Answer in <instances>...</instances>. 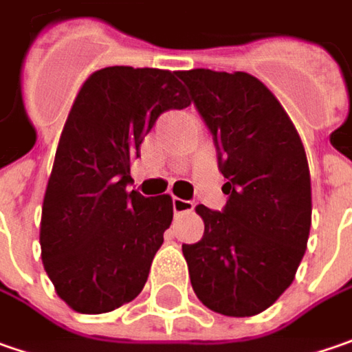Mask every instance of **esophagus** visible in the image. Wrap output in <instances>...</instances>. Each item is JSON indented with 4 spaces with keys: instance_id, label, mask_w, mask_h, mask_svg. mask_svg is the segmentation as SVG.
I'll return each mask as SVG.
<instances>
[{
    "instance_id": "esophagus-1",
    "label": "esophagus",
    "mask_w": 352,
    "mask_h": 352,
    "mask_svg": "<svg viewBox=\"0 0 352 352\" xmlns=\"http://www.w3.org/2000/svg\"><path fill=\"white\" fill-rule=\"evenodd\" d=\"M195 208V203L192 201H185V199H173V210L175 214H183V212H191Z\"/></svg>"
}]
</instances>
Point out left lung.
<instances>
[{
	"label": "left lung",
	"instance_id": "1",
	"mask_svg": "<svg viewBox=\"0 0 352 352\" xmlns=\"http://www.w3.org/2000/svg\"><path fill=\"white\" fill-rule=\"evenodd\" d=\"M214 138L228 201L197 205L205 234L183 244L197 298L228 317L267 309L294 282L311 228V177L298 130L248 72L181 70Z\"/></svg>",
	"mask_w": 352,
	"mask_h": 352
}]
</instances>
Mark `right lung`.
Returning <instances> with one entry per match:
<instances>
[{
    "label": "right lung",
    "mask_w": 352,
    "mask_h": 352,
    "mask_svg": "<svg viewBox=\"0 0 352 352\" xmlns=\"http://www.w3.org/2000/svg\"><path fill=\"white\" fill-rule=\"evenodd\" d=\"M189 104L171 70L106 67L80 86L54 153L38 232L45 272L70 309L114 311L144 289L173 221V199L128 191L130 163L157 116Z\"/></svg>",
    "instance_id": "obj_1"
}]
</instances>
